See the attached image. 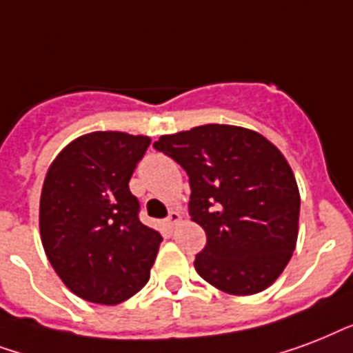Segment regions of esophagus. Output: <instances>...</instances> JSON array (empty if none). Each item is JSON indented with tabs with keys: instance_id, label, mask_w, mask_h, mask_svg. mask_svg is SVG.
Listing matches in <instances>:
<instances>
[{
	"instance_id": "esophagus-1",
	"label": "esophagus",
	"mask_w": 353,
	"mask_h": 353,
	"mask_svg": "<svg viewBox=\"0 0 353 353\" xmlns=\"http://www.w3.org/2000/svg\"><path fill=\"white\" fill-rule=\"evenodd\" d=\"M179 223H180L179 212H171V214L168 215V219H165V225H168L169 228H174V226L179 225Z\"/></svg>"
}]
</instances>
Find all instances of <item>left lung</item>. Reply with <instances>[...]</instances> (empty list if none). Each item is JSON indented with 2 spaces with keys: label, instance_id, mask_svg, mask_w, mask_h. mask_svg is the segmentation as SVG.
<instances>
[{
  "label": "left lung",
  "instance_id": "obj_1",
  "mask_svg": "<svg viewBox=\"0 0 353 353\" xmlns=\"http://www.w3.org/2000/svg\"><path fill=\"white\" fill-rule=\"evenodd\" d=\"M154 149L190 176V215L206 232L195 256L199 276L237 296L274 283L299 237V185L283 154L261 134L234 125L162 136Z\"/></svg>",
  "mask_w": 353,
  "mask_h": 353
}]
</instances>
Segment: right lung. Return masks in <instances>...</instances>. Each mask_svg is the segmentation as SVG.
Here are the masks:
<instances>
[{"mask_svg": "<svg viewBox=\"0 0 353 353\" xmlns=\"http://www.w3.org/2000/svg\"><path fill=\"white\" fill-rule=\"evenodd\" d=\"M151 138L92 132L51 163L40 196V236L54 272L72 293L116 305L145 285L162 236L139 221L128 190Z\"/></svg>", "mask_w": 353, "mask_h": 353, "instance_id": "right-lung-1", "label": "right lung"}]
</instances>
